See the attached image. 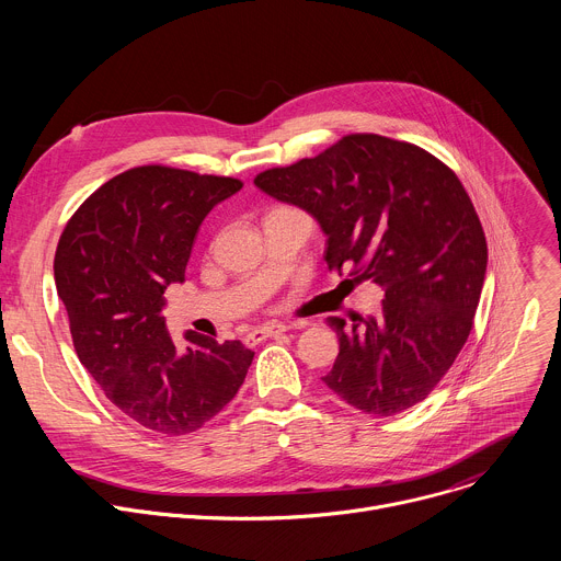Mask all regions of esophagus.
Wrapping results in <instances>:
<instances>
[{
	"mask_svg": "<svg viewBox=\"0 0 561 561\" xmlns=\"http://www.w3.org/2000/svg\"><path fill=\"white\" fill-rule=\"evenodd\" d=\"M286 331H288V327H284V324H266V327H262V329L251 331V333L247 335V344H260V342H264V340H268V337H277V335H282V333H286Z\"/></svg>",
	"mask_w": 561,
	"mask_h": 561,
	"instance_id": "obj_1",
	"label": "esophagus"
}]
</instances>
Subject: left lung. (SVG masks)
I'll return each instance as SVG.
<instances>
[{
  "label": "left lung",
  "instance_id": "1",
  "mask_svg": "<svg viewBox=\"0 0 561 561\" xmlns=\"http://www.w3.org/2000/svg\"><path fill=\"white\" fill-rule=\"evenodd\" d=\"M255 186L319 221L331 271L383 288L379 317L327 319L340 355L324 383L375 417L420 404L463 348L486 275L484 228L459 178L415 144L355 133Z\"/></svg>",
  "mask_w": 561,
  "mask_h": 561
}]
</instances>
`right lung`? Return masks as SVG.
I'll return each mask as SVG.
<instances>
[{
    "label": "right lung",
    "instance_id": "1",
    "mask_svg": "<svg viewBox=\"0 0 561 561\" xmlns=\"http://www.w3.org/2000/svg\"><path fill=\"white\" fill-rule=\"evenodd\" d=\"M242 186L162 164L128 169L79 206L59 237L55 286L77 357L111 402L152 433L199 431L237 394L255 357L242 342L193 331L180 346L162 314L204 217Z\"/></svg>",
    "mask_w": 561,
    "mask_h": 561
}]
</instances>
